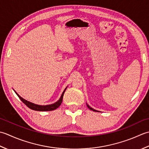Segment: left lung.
Instances as JSON below:
<instances>
[{
    "instance_id": "obj_1",
    "label": "left lung",
    "mask_w": 149,
    "mask_h": 149,
    "mask_svg": "<svg viewBox=\"0 0 149 149\" xmlns=\"http://www.w3.org/2000/svg\"><path fill=\"white\" fill-rule=\"evenodd\" d=\"M87 107H88V108H89V109H91V110H92L93 111H95V112H99V111H96V110H95V109H93L92 107H90V106H89V105H87Z\"/></svg>"
}]
</instances>
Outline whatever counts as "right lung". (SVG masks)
Here are the masks:
<instances>
[{
  "instance_id": "1",
  "label": "right lung",
  "mask_w": 149,
  "mask_h": 149,
  "mask_svg": "<svg viewBox=\"0 0 149 149\" xmlns=\"http://www.w3.org/2000/svg\"><path fill=\"white\" fill-rule=\"evenodd\" d=\"M67 87L64 89V91H63V92L62 93V95H61V97H60V99L58 100L56 102L54 103V104H53L47 105H36V104H33V103H31L29 101H27V100H24L20 96H19V95H18L16 92L15 91V92L17 94V95L19 96V98L21 100V101H22L24 104L28 106L29 109H32V110L37 111H53V110H54V109H57L60 105H61L62 102V100H63V94H64Z\"/></svg>"
}]
</instances>
